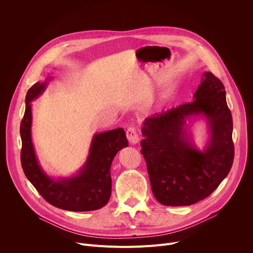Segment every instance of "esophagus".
<instances>
[{
	"instance_id": "1",
	"label": "esophagus",
	"mask_w": 253,
	"mask_h": 253,
	"mask_svg": "<svg viewBox=\"0 0 253 253\" xmlns=\"http://www.w3.org/2000/svg\"><path fill=\"white\" fill-rule=\"evenodd\" d=\"M126 135H127V139L128 141L131 143V144H137L140 140L139 136H138V133L136 131V129L134 127H129L127 132H126Z\"/></svg>"
}]
</instances>
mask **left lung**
Listing matches in <instances>:
<instances>
[{"label": "left lung", "instance_id": "left-lung-1", "mask_svg": "<svg viewBox=\"0 0 253 253\" xmlns=\"http://www.w3.org/2000/svg\"><path fill=\"white\" fill-rule=\"evenodd\" d=\"M204 120L209 137L199 150L192 124ZM232 117L221 81L204 72L191 103L146 118L141 153L158 202L186 206L209 196L228 175L234 158Z\"/></svg>", "mask_w": 253, "mask_h": 253}]
</instances>
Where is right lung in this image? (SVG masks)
<instances>
[{
	"instance_id": "1",
	"label": "right lung",
	"mask_w": 253,
	"mask_h": 253,
	"mask_svg": "<svg viewBox=\"0 0 253 253\" xmlns=\"http://www.w3.org/2000/svg\"><path fill=\"white\" fill-rule=\"evenodd\" d=\"M53 79L34 84L26 95V109L20 126L21 162L33 186L55 207L68 211H92L105 206L111 196V164L116 154L128 146L123 128L94 134L84 165L73 175L53 177L41 166L32 140V101L44 93Z\"/></svg>"
}]
</instances>
